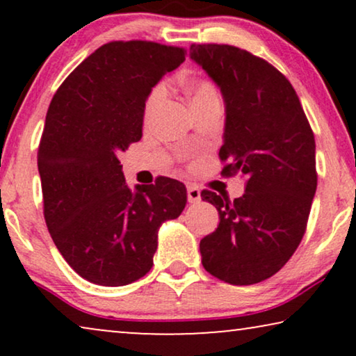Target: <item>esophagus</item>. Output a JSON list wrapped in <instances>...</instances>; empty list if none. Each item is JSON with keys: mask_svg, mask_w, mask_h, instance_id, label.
I'll return each mask as SVG.
<instances>
[{"mask_svg": "<svg viewBox=\"0 0 356 356\" xmlns=\"http://www.w3.org/2000/svg\"><path fill=\"white\" fill-rule=\"evenodd\" d=\"M188 201L189 202L201 201V189H199L196 184H189L188 186Z\"/></svg>", "mask_w": 356, "mask_h": 356, "instance_id": "obj_1", "label": "esophagus"}]
</instances>
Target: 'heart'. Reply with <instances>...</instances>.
<instances>
[{"mask_svg": "<svg viewBox=\"0 0 356 356\" xmlns=\"http://www.w3.org/2000/svg\"><path fill=\"white\" fill-rule=\"evenodd\" d=\"M188 95L191 100V105H197L199 102H204L207 99H213L218 97V92L216 86L206 77H194L188 82ZM167 99V86L159 84L155 86L150 94L147 95L144 104V123H150L154 120V116L157 115V111L162 108L163 102Z\"/></svg>", "mask_w": 356, "mask_h": 356, "instance_id": "b5f03b06", "label": "heart"}]
</instances>
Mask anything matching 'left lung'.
Segmentation results:
<instances>
[{"instance_id":"8db88e82","label":"left lung","mask_w":356,"mask_h":356,"mask_svg":"<svg viewBox=\"0 0 356 356\" xmlns=\"http://www.w3.org/2000/svg\"><path fill=\"white\" fill-rule=\"evenodd\" d=\"M191 60L225 100L222 177L248 179L235 201L202 189L220 217L217 230L199 243L202 266L227 284H259L303 240L318 186L313 129L293 86L262 58L232 45L193 43Z\"/></svg>"}]
</instances>
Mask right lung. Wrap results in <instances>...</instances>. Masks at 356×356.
I'll return each mask as SVG.
<instances>
[{"instance_id":"obj_1","label":"right lung","mask_w":356,"mask_h":356,"mask_svg":"<svg viewBox=\"0 0 356 356\" xmlns=\"http://www.w3.org/2000/svg\"><path fill=\"white\" fill-rule=\"evenodd\" d=\"M184 56L181 47L147 40L105 43L48 106L37 154L43 216L58 251L92 284L121 286L147 274L160 225L186 206V186L168 177L131 191L118 160L143 138L152 87Z\"/></svg>"}]
</instances>
